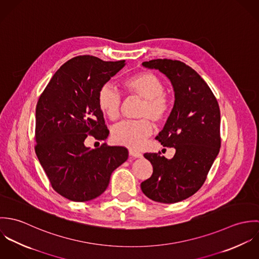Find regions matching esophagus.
<instances>
[{"mask_svg":"<svg viewBox=\"0 0 259 259\" xmlns=\"http://www.w3.org/2000/svg\"><path fill=\"white\" fill-rule=\"evenodd\" d=\"M128 153H130V155H131L132 157H135V158H140V157L143 156V154H142L140 151L136 150V149H130V150H128Z\"/></svg>","mask_w":259,"mask_h":259,"instance_id":"esophagus-1","label":"esophagus"}]
</instances>
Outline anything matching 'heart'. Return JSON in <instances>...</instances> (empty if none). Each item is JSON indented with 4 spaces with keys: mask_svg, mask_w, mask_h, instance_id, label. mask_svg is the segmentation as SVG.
<instances>
[{
    "mask_svg": "<svg viewBox=\"0 0 259 259\" xmlns=\"http://www.w3.org/2000/svg\"><path fill=\"white\" fill-rule=\"evenodd\" d=\"M125 91L144 99L137 120H122L111 128L113 143L132 149L142 148L152 133V124L163 122L168 116L170 104L166 97L163 81L150 72H141L128 76L123 81ZM122 103L121 94L111 83H105L98 94V104L101 111L111 120L118 117Z\"/></svg>",
    "mask_w": 259,
    "mask_h": 259,
    "instance_id": "1",
    "label": "heart"
}]
</instances>
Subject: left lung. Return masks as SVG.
I'll return each mask as SVG.
<instances>
[{"instance_id":"1","label":"left lung","mask_w":259,"mask_h":259,"mask_svg":"<svg viewBox=\"0 0 259 259\" xmlns=\"http://www.w3.org/2000/svg\"><path fill=\"white\" fill-rule=\"evenodd\" d=\"M143 66L158 70L172 84L174 108L156 140L176 153L171 159L145 153L153 171L141 187L153 201L176 203L194 194L206 180L221 148V111L207 83L185 63L157 59Z\"/></svg>"}]
</instances>
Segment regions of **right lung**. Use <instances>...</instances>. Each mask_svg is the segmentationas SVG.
Masks as SVG:
<instances>
[{"mask_svg":"<svg viewBox=\"0 0 259 259\" xmlns=\"http://www.w3.org/2000/svg\"><path fill=\"white\" fill-rule=\"evenodd\" d=\"M125 66L78 56L65 63L51 78L36 108V154L53 188L77 202L100 196L112 171L128 156L123 147L91 149L89 135L105 141L109 130L99 108L101 87Z\"/></svg>","mask_w":259,"mask_h":259,"instance_id":"1","label":"right lung"}]
</instances>
